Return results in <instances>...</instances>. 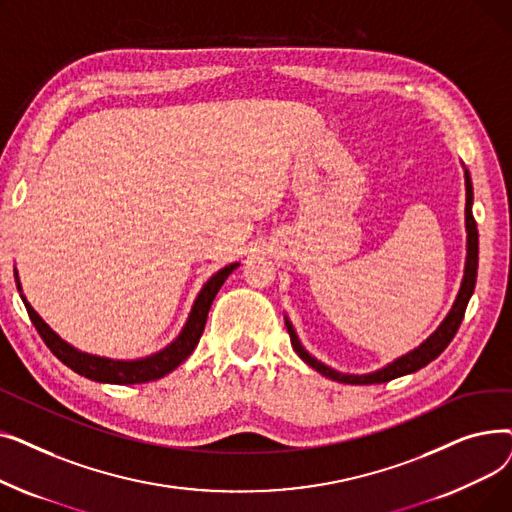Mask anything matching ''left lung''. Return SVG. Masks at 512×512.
<instances>
[{"label":"left lung","mask_w":512,"mask_h":512,"mask_svg":"<svg viewBox=\"0 0 512 512\" xmlns=\"http://www.w3.org/2000/svg\"><path fill=\"white\" fill-rule=\"evenodd\" d=\"M465 188H467V205H465V224H467V263H465V276H463V284H461V290L459 294H456V301L450 309V313L446 315V319L440 324V328L429 336L419 348H415V351H411L409 355L396 359L394 363L386 365L384 369L380 371H373V373H367V375H348V373H340V371H334L332 367L319 363L315 357H311L305 348L301 346L297 334H294V328L290 321L286 319V328H288V334H290V344L294 351H297V355L309 365L313 367L315 371H319L321 375H326V378L330 380H336L340 384H384V382H390L394 378H400V375H407V373H413L421 367H425L427 363H432L436 357L442 355L444 348L450 344V340L454 338L456 330H459L461 321L465 317V309H467V303L471 299V294L475 290V280H477V255H479V240H477V224H475V218H473V211H471V205H473V186H471V178H469V172L465 170Z\"/></svg>","instance_id":"left-lung-1"}]
</instances>
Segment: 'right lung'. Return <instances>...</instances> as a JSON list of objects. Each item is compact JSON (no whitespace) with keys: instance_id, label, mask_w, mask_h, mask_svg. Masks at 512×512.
I'll return each mask as SVG.
<instances>
[{"instance_id":"right-lung-1","label":"right lung","mask_w":512,"mask_h":512,"mask_svg":"<svg viewBox=\"0 0 512 512\" xmlns=\"http://www.w3.org/2000/svg\"><path fill=\"white\" fill-rule=\"evenodd\" d=\"M238 263H230L226 265L224 270H220L218 274H213L207 284L201 288L199 297L193 305L191 315H188L186 326L182 328L180 336L166 346L164 351H159L151 357L145 359H137V361H114V359H103V357H95V355H87L76 351L74 346H70L68 342H64L56 332H53L45 321L37 315V311L24 301L26 311H29V317L33 321V326L37 328L39 336L43 338V342L47 344L49 351L56 355L64 365H68L72 371H76L78 375H85L89 380L95 382H103V384H145V382H153L164 378L166 373L174 371L182 361L188 359L195 351V346L201 340V334L205 330V321H207V313L211 309V303L215 299V294L222 288V284L226 282V278L236 270ZM16 284L20 290V282H18V274H16Z\"/></svg>"}]
</instances>
